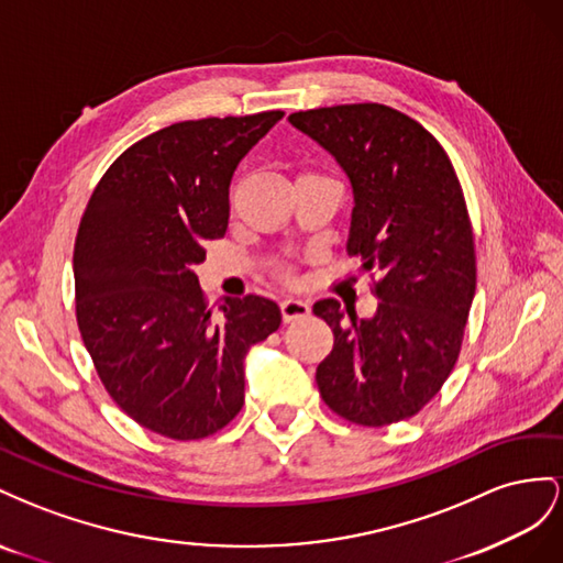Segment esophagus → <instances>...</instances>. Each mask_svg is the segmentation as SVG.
Instances as JSON below:
<instances>
[{"instance_id": "esophagus-1", "label": "esophagus", "mask_w": 563, "mask_h": 563, "mask_svg": "<svg viewBox=\"0 0 563 563\" xmlns=\"http://www.w3.org/2000/svg\"><path fill=\"white\" fill-rule=\"evenodd\" d=\"M311 311L309 301L303 299H297V297H287L280 301V313H283V320L285 323H292V320H299V318H307Z\"/></svg>"}]
</instances>
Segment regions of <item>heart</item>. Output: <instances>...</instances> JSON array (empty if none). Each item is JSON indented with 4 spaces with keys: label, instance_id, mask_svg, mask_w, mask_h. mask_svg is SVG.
Wrapping results in <instances>:
<instances>
[{
    "label": "heart",
    "instance_id": "obj_1",
    "mask_svg": "<svg viewBox=\"0 0 563 563\" xmlns=\"http://www.w3.org/2000/svg\"><path fill=\"white\" fill-rule=\"evenodd\" d=\"M278 273H280V278H283V280H290V278H292L290 268H285V266H280V271H278Z\"/></svg>",
    "mask_w": 563,
    "mask_h": 563
}]
</instances>
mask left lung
Instances as JSON below:
<instances>
[{
    "label": "left lung",
    "mask_w": 563,
    "mask_h": 563,
    "mask_svg": "<svg viewBox=\"0 0 563 563\" xmlns=\"http://www.w3.org/2000/svg\"><path fill=\"white\" fill-rule=\"evenodd\" d=\"M290 122L346 172V250L377 276L373 318L344 313L336 299L313 303L334 334L316 371L320 396L361 427L408 420L453 373L476 290L474 233L457 174L441 143L389 106L299 110Z\"/></svg>",
    "instance_id": "left-lung-1"
}]
</instances>
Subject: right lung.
Returning <instances> with one entry per match:
<instances>
[{
	"mask_svg": "<svg viewBox=\"0 0 563 563\" xmlns=\"http://www.w3.org/2000/svg\"><path fill=\"white\" fill-rule=\"evenodd\" d=\"M283 110L165 126L93 188L75 240V309L110 398L159 437L196 441L245 404V356L280 328L276 301L207 309L196 264L229 229L233 172Z\"/></svg>",
	"mask_w": 563,
	"mask_h": 563,
	"instance_id": "right-lung-1",
	"label": "right lung"
}]
</instances>
